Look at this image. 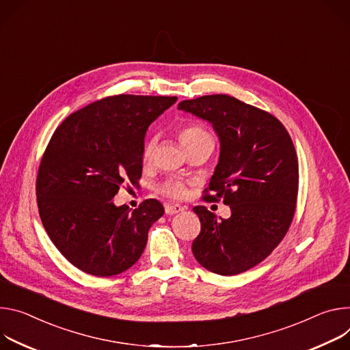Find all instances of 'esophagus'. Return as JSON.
Segmentation results:
<instances>
[{
	"label": "esophagus",
	"instance_id": "34e87169",
	"mask_svg": "<svg viewBox=\"0 0 350 350\" xmlns=\"http://www.w3.org/2000/svg\"><path fill=\"white\" fill-rule=\"evenodd\" d=\"M182 210H185V207L180 206V204H165V213H167L168 215L176 214V213H179V211H182Z\"/></svg>",
	"mask_w": 350,
	"mask_h": 350
}]
</instances>
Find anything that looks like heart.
I'll return each instance as SVG.
<instances>
[{
	"label": "heart",
	"instance_id": "b5f03b06",
	"mask_svg": "<svg viewBox=\"0 0 350 350\" xmlns=\"http://www.w3.org/2000/svg\"><path fill=\"white\" fill-rule=\"evenodd\" d=\"M178 139L186 151L190 148H195L203 143H213L211 133L207 131V128L204 125H202L199 122H187V124L182 125L178 131ZM155 144H157L155 137H150L148 140H146L144 147H143V160L144 161L151 160L154 150H155ZM161 191L165 196L179 199L185 195V185L179 180H168L161 187Z\"/></svg>",
	"mask_w": 350,
	"mask_h": 350
}]
</instances>
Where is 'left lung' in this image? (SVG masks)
Returning <instances> with one entry per match:
<instances>
[{
    "instance_id": "1",
    "label": "left lung",
    "mask_w": 350,
    "mask_h": 350,
    "mask_svg": "<svg viewBox=\"0 0 350 350\" xmlns=\"http://www.w3.org/2000/svg\"><path fill=\"white\" fill-rule=\"evenodd\" d=\"M178 108L213 124L221 154L203 200L230 208L228 219L193 208L202 224L193 256L219 275L245 273L273 253L292 224L299 189L293 142L273 113L226 94L183 100Z\"/></svg>"
}]
</instances>
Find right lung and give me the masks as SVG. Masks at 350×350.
Masks as SVG:
<instances>
[{"label": "right lung", "mask_w": 350, "mask_h": 350, "mask_svg": "<svg viewBox=\"0 0 350 350\" xmlns=\"http://www.w3.org/2000/svg\"><path fill=\"white\" fill-rule=\"evenodd\" d=\"M178 98L118 94L70 113L53 133L36 179L37 207L61 254L96 277L118 275L142 256L150 226L164 214L147 199L137 208L111 202L136 185L144 135Z\"/></svg>", "instance_id": "obj_1"}]
</instances>
